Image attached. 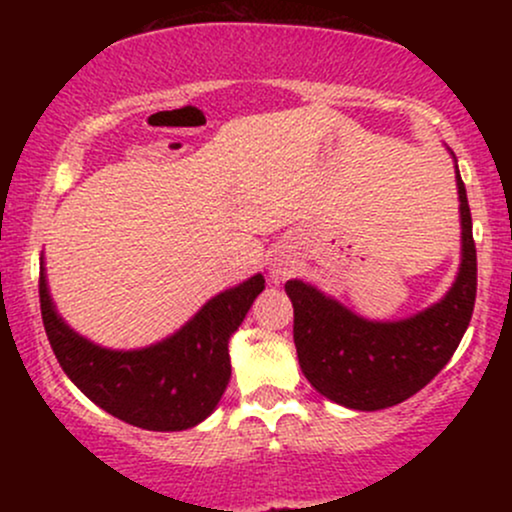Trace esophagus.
<instances>
[{
    "instance_id": "1",
    "label": "esophagus",
    "mask_w": 512,
    "mask_h": 512,
    "mask_svg": "<svg viewBox=\"0 0 512 512\" xmlns=\"http://www.w3.org/2000/svg\"><path fill=\"white\" fill-rule=\"evenodd\" d=\"M291 269H293V264L289 257H284V255L274 257V260L269 262V279H272V284H276V286L284 284V281L291 276Z\"/></svg>"
}]
</instances>
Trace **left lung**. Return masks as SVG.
Returning <instances> with one entry per match:
<instances>
[{
  "mask_svg": "<svg viewBox=\"0 0 512 512\" xmlns=\"http://www.w3.org/2000/svg\"><path fill=\"white\" fill-rule=\"evenodd\" d=\"M455 182L462 257L438 303L402 320H368L308 281H286L298 363L322 397L358 411L395 407L431 383L460 346L477 298V248L457 158Z\"/></svg>",
  "mask_w": 512,
  "mask_h": 512,
  "instance_id": "left-lung-1",
  "label": "left lung"
}]
</instances>
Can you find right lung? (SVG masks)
Instances as JSON below:
<instances>
[{"mask_svg": "<svg viewBox=\"0 0 512 512\" xmlns=\"http://www.w3.org/2000/svg\"><path fill=\"white\" fill-rule=\"evenodd\" d=\"M262 291L264 276L255 274L209 298L161 342L108 349L57 313L40 255V313L62 370L93 404L146 431H185L216 409L231 380L228 342Z\"/></svg>", "mask_w": 512, "mask_h": 512, "instance_id": "obj_1", "label": "right lung"}]
</instances>
